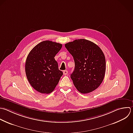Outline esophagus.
<instances>
[{
  "mask_svg": "<svg viewBox=\"0 0 133 133\" xmlns=\"http://www.w3.org/2000/svg\"><path fill=\"white\" fill-rule=\"evenodd\" d=\"M68 73V72L67 70H64V71H63V74H64V75H67Z\"/></svg>",
  "mask_w": 133,
  "mask_h": 133,
  "instance_id": "esophagus-1",
  "label": "esophagus"
}]
</instances>
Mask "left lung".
<instances>
[{"label": "left lung", "instance_id": "1", "mask_svg": "<svg viewBox=\"0 0 133 133\" xmlns=\"http://www.w3.org/2000/svg\"><path fill=\"white\" fill-rule=\"evenodd\" d=\"M65 47L74 60L71 78L77 90L87 94L97 89L103 80L106 69L105 57L100 47L84 39L68 43Z\"/></svg>", "mask_w": 133, "mask_h": 133}]
</instances>
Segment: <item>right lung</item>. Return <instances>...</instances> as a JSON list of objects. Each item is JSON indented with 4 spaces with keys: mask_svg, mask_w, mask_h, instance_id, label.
I'll list each match as a JSON object with an SVG mask.
<instances>
[{
    "mask_svg": "<svg viewBox=\"0 0 133 133\" xmlns=\"http://www.w3.org/2000/svg\"><path fill=\"white\" fill-rule=\"evenodd\" d=\"M62 46L56 42L43 41L35 46L27 57L25 67L27 78L33 88L42 94L51 92L63 75L55 59Z\"/></svg>",
    "mask_w": 133,
    "mask_h": 133,
    "instance_id": "obj_1",
    "label": "right lung"
}]
</instances>
